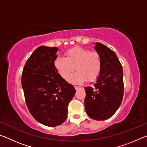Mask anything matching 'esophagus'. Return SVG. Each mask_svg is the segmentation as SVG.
Listing matches in <instances>:
<instances>
[{
	"label": "esophagus",
	"instance_id": "34e87169",
	"mask_svg": "<svg viewBox=\"0 0 147 147\" xmlns=\"http://www.w3.org/2000/svg\"><path fill=\"white\" fill-rule=\"evenodd\" d=\"M74 88H75L76 90H78V89L81 88V87H80V86H74Z\"/></svg>",
	"mask_w": 147,
	"mask_h": 147
}]
</instances>
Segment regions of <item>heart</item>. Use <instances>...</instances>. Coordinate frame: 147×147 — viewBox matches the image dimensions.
Listing matches in <instances>:
<instances>
[{
    "mask_svg": "<svg viewBox=\"0 0 147 147\" xmlns=\"http://www.w3.org/2000/svg\"><path fill=\"white\" fill-rule=\"evenodd\" d=\"M64 58H57L54 62V68L62 78L67 79L74 70L77 71L68 80L73 84H80L88 80L95 81L101 70V59L96 52L76 47L65 53Z\"/></svg>",
    "mask_w": 147,
    "mask_h": 147,
    "instance_id": "b5f03b06",
    "label": "heart"
}]
</instances>
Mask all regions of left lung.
<instances>
[{"label": "left lung", "instance_id": "1", "mask_svg": "<svg viewBox=\"0 0 147 147\" xmlns=\"http://www.w3.org/2000/svg\"><path fill=\"white\" fill-rule=\"evenodd\" d=\"M94 49L101 59V70L94 87H85V109L89 117L104 121L115 113L124 93L123 67L114 52L98 42Z\"/></svg>", "mask_w": 147, "mask_h": 147}]
</instances>
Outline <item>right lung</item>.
Instances as JSON below:
<instances>
[{
	"mask_svg": "<svg viewBox=\"0 0 147 147\" xmlns=\"http://www.w3.org/2000/svg\"><path fill=\"white\" fill-rule=\"evenodd\" d=\"M58 50L46 46L35 50L24 67L21 78L29 111L37 121L50 127L66 120L67 106L76 92L54 68Z\"/></svg>",
	"mask_w": 147,
	"mask_h": 147,
	"instance_id": "right-lung-1",
	"label": "right lung"
}]
</instances>
